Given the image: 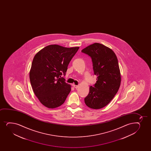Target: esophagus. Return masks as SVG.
Segmentation results:
<instances>
[{
  "label": "esophagus",
  "instance_id": "1",
  "mask_svg": "<svg viewBox=\"0 0 151 151\" xmlns=\"http://www.w3.org/2000/svg\"><path fill=\"white\" fill-rule=\"evenodd\" d=\"M78 86H78V85H73V87H74V88H78Z\"/></svg>",
  "mask_w": 151,
  "mask_h": 151
}]
</instances>
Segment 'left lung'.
Returning <instances> with one entry per match:
<instances>
[{"mask_svg": "<svg viewBox=\"0 0 151 151\" xmlns=\"http://www.w3.org/2000/svg\"><path fill=\"white\" fill-rule=\"evenodd\" d=\"M82 52L91 57L94 75L97 76L94 87H90L85 104L92 109H101L109 103L119 88L121 75L118 59L112 49L98 43L89 45Z\"/></svg>", "mask_w": 151, "mask_h": 151, "instance_id": "1", "label": "left lung"}]
</instances>
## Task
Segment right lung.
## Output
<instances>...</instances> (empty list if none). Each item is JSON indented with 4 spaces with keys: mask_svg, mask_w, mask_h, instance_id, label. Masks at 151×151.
<instances>
[{
    "mask_svg": "<svg viewBox=\"0 0 151 151\" xmlns=\"http://www.w3.org/2000/svg\"><path fill=\"white\" fill-rule=\"evenodd\" d=\"M80 47L66 48L50 45L37 53L29 71V80L35 95L48 108L63 104L71 91V86L61 77Z\"/></svg>",
    "mask_w": 151,
    "mask_h": 151,
    "instance_id": "right-lung-1",
    "label": "right lung"
}]
</instances>
